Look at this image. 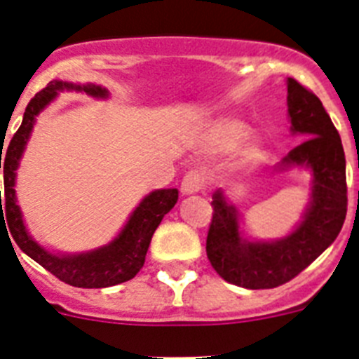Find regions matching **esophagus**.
Masks as SVG:
<instances>
[{
	"label": "esophagus",
	"mask_w": 359,
	"mask_h": 359,
	"mask_svg": "<svg viewBox=\"0 0 359 359\" xmlns=\"http://www.w3.org/2000/svg\"><path fill=\"white\" fill-rule=\"evenodd\" d=\"M203 189V180L201 174L196 172V170H190L185 177H183L182 182V192L183 196H190V194H198L199 190Z\"/></svg>",
	"instance_id": "34e87169"
}]
</instances>
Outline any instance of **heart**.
I'll return each instance as SVG.
<instances>
[{
  "label": "heart",
  "mask_w": 359,
  "mask_h": 359,
  "mask_svg": "<svg viewBox=\"0 0 359 359\" xmlns=\"http://www.w3.org/2000/svg\"><path fill=\"white\" fill-rule=\"evenodd\" d=\"M226 165L230 177H243L252 174L264 163L268 156V144L262 136L252 135V128L233 116H217L203 126L198 136V149L208 156H219L233 151Z\"/></svg>",
  "instance_id": "1"
}]
</instances>
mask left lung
Here are the masks:
<instances>
[{
    "mask_svg": "<svg viewBox=\"0 0 359 359\" xmlns=\"http://www.w3.org/2000/svg\"><path fill=\"white\" fill-rule=\"evenodd\" d=\"M287 116L291 135L300 136L275 170H307L309 201L293 230L278 239H248L241 230V214L223 190L212 194L207 255L226 282L246 290H269L286 284L334 243L347 214L345 152L320 98L287 77Z\"/></svg>",
    "mask_w": 359,
    "mask_h": 359,
    "instance_id": "1",
    "label": "left lung"
}]
</instances>
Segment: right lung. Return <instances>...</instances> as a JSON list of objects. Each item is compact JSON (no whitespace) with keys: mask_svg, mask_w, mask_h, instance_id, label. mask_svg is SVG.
<instances>
[{"mask_svg":"<svg viewBox=\"0 0 359 359\" xmlns=\"http://www.w3.org/2000/svg\"><path fill=\"white\" fill-rule=\"evenodd\" d=\"M62 91H77V93H86L93 98H102V100L109 98V91L100 84H95V82L81 84V82L68 81L48 82L43 91L32 98L25 109L23 122L19 126L18 133L12 136L8 149L5 154H3V149L0 152L3 154L0 156V169L3 167V183H5V196L3 198L0 196V226L8 224L5 228H8L12 239L18 243L23 253H27L30 259L39 262L44 269H48L50 273L69 286L88 287V290L116 286V284L131 280L142 269L152 233L161 223L165 214H169L177 203V189H158L144 196L135 210L129 214L128 221L120 228L118 233L104 246L88 250V252L66 253L53 252L37 243L32 237L25 223L23 212L19 207L15 180H18V169L37 122V116ZM3 213L6 215L3 216Z\"/></svg>","mask_w":359,"mask_h":359,"instance_id":"right-lung-1","label":"right lung"}]
</instances>
